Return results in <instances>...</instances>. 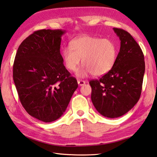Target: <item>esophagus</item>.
I'll return each instance as SVG.
<instances>
[{"label": "esophagus", "instance_id": "obj_1", "mask_svg": "<svg viewBox=\"0 0 157 157\" xmlns=\"http://www.w3.org/2000/svg\"><path fill=\"white\" fill-rule=\"evenodd\" d=\"M78 84H79V86H84V85L86 84V82L85 81H84V80H78Z\"/></svg>", "mask_w": 157, "mask_h": 157}]
</instances>
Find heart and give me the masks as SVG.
<instances>
[{
	"instance_id": "b5f03b06",
	"label": "heart",
	"mask_w": 157,
	"mask_h": 157,
	"mask_svg": "<svg viewBox=\"0 0 157 157\" xmlns=\"http://www.w3.org/2000/svg\"><path fill=\"white\" fill-rule=\"evenodd\" d=\"M62 56L65 67L70 71H75L82 59L83 67L77 73L79 78L90 73L101 76L115 65L117 48L110 39L84 36L71 41V47L63 48Z\"/></svg>"
}]
</instances>
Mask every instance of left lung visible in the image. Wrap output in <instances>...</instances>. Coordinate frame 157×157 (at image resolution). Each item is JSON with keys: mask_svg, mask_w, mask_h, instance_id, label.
<instances>
[{"mask_svg": "<svg viewBox=\"0 0 157 157\" xmlns=\"http://www.w3.org/2000/svg\"><path fill=\"white\" fill-rule=\"evenodd\" d=\"M113 30L121 41L115 65L99 79L89 82L94 106L108 118L124 115L137 103L145 73L144 56L137 42L128 31Z\"/></svg>", "mask_w": 157, "mask_h": 157, "instance_id": "left-lung-1", "label": "left lung"}]
</instances>
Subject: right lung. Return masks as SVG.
<instances>
[{"instance_id": "add662e5", "label": "right lung", "mask_w": 157, "mask_h": 157, "mask_svg": "<svg viewBox=\"0 0 157 157\" xmlns=\"http://www.w3.org/2000/svg\"><path fill=\"white\" fill-rule=\"evenodd\" d=\"M62 29H42L20 45L13 66V78L22 106L44 122L63 115L78 87L60 54Z\"/></svg>"}]
</instances>
